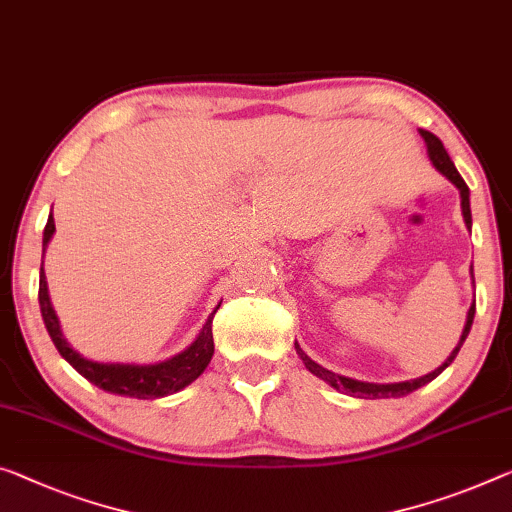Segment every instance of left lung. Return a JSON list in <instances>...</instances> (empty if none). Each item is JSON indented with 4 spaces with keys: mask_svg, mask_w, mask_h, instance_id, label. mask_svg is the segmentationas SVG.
I'll list each match as a JSON object with an SVG mask.
<instances>
[{
    "mask_svg": "<svg viewBox=\"0 0 512 512\" xmlns=\"http://www.w3.org/2000/svg\"><path fill=\"white\" fill-rule=\"evenodd\" d=\"M419 132H421V137H423V141H426V146H428L430 162L435 164V169L439 171V174H444V176H446L448 180H451V183L460 190L462 215H465V224H467V229L471 231V208H469V187H467V183H465V180H462V176L458 174V169H455V164L451 162V157H448L446 148H444L442 141H439V137H435V135H432V132H428V130H419ZM471 277H474V274H471ZM474 313H476V304H471V306H469V313H467L465 329H462L460 341H458V345H455V348H453L451 355L446 357L444 364L439 366V368H435V371L428 373V375L416 377V380H407V382H391V384L359 382V380H352V377H343V375H338V373L327 371V368H322V366L316 364V361H313L309 355H304V350H302L297 343H295V350H297V355H300V359L304 361V366L309 368V371H311L313 375H318L320 380H325L327 384H332V387H334L336 391H348L350 396H355V398H371V400H373V398H400V396H407V393H412V391H416L419 387H423V384L432 382L439 373L444 371L446 366L453 364V359L458 357L462 343H465V338L469 336L471 322H474Z\"/></svg>",
    "mask_w": 512,
    "mask_h": 512,
    "instance_id": "1",
    "label": "left lung"
}]
</instances>
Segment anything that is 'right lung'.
Returning a JSON list of instances; mask_svg holds the SVG:
<instances>
[{"mask_svg": "<svg viewBox=\"0 0 512 512\" xmlns=\"http://www.w3.org/2000/svg\"><path fill=\"white\" fill-rule=\"evenodd\" d=\"M52 235H54V217L50 212L45 231H43V254H45L47 242L52 240ZM38 302H41V316L47 327V334H50L52 343L57 345L59 355L64 357L77 373L96 384V387L102 391L119 393V396H130V398H141V400L162 398V396H169V393L185 389L187 384H192L196 377L206 371V366L212 359V352H215V341H212V318H215L219 304H222V302L217 304V309L210 313L199 336H196L183 352H178V355H174L171 359L157 361V364L139 366V364H100V361L84 359L80 352L70 348L64 334H61L59 318L52 309L50 295H47V281H45L43 267H41V281H38Z\"/></svg>", "mask_w": 512, "mask_h": 512, "instance_id": "add662e5", "label": "right lung"}]
</instances>
